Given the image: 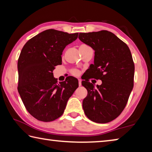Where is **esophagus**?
I'll return each instance as SVG.
<instances>
[{"label": "esophagus", "instance_id": "obj_1", "mask_svg": "<svg viewBox=\"0 0 152 152\" xmlns=\"http://www.w3.org/2000/svg\"><path fill=\"white\" fill-rule=\"evenodd\" d=\"M78 84H79L80 86H81V84H82V80H81V79H78Z\"/></svg>", "mask_w": 152, "mask_h": 152}]
</instances>
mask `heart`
I'll return each mask as SVG.
<instances>
[{
	"label": "heart",
	"instance_id": "heart-1",
	"mask_svg": "<svg viewBox=\"0 0 152 152\" xmlns=\"http://www.w3.org/2000/svg\"><path fill=\"white\" fill-rule=\"evenodd\" d=\"M72 74H74V75L77 76V75H78L79 72L77 70H73L72 72Z\"/></svg>",
	"mask_w": 152,
	"mask_h": 152
}]
</instances>
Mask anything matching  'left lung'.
<instances>
[{
  "mask_svg": "<svg viewBox=\"0 0 152 152\" xmlns=\"http://www.w3.org/2000/svg\"><path fill=\"white\" fill-rule=\"evenodd\" d=\"M78 38L94 50L90 73L102 80L96 88L86 80L82 82L88 91L82 102L84 113L92 121L109 123L122 113L133 88L135 66L132 53L126 43L106 30L80 33Z\"/></svg>",
  "mask_w": 152,
  "mask_h": 152,
  "instance_id": "left-lung-1",
  "label": "left lung"
}]
</instances>
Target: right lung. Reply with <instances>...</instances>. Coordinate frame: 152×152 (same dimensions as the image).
Instances as JSON below:
<instances>
[{
  "label": "right lung",
  "mask_w": 152,
  "mask_h": 152,
  "mask_svg": "<svg viewBox=\"0 0 152 152\" xmlns=\"http://www.w3.org/2000/svg\"><path fill=\"white\" fill-rule=\"evenodd\" d=\"M78 35L48 29L30 39L22 49L17 63L18 91L27 111L37 120L50 122L61 117L78 87L74 77L58 83L53 74L55 66L61 64L64 48Z\"/></svg>",
  "instance_id": "obj_1"
}]
</instances>
